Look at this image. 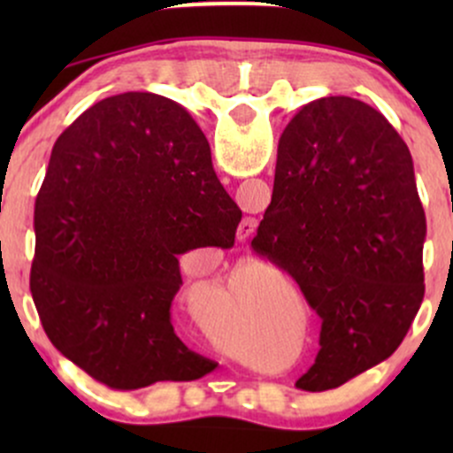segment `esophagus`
Here are the masks:
<instances>
[{"label": "esophagus", "mask_w": 453, "mask_h": 453, "mask_svg": "<svg viewBox=\"0 0 453 453\" xmlns=\"http://www.w3.org/2000/svg\"><path fill=\"white\" fill-rule=\"evenodd\" d=\"M256 227H257V219H253V217H244L241 226H238V238L244 241V238H249L253 232H256Z\"/></svg>", "instance_id": "esophagus-1"}]
</instances>
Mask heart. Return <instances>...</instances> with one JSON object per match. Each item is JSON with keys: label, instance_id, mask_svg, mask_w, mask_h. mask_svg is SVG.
Masks as SVG:
<instances>
[{"label": "heart", "instance_id": "b5f03b06", "mask_svg": "<svg viewBox=\"0 0 453 453\" xmlns=\"http://www.w3.org/2000/svg\"><path fill=\"white\" fill-rule=\"evenodd\" d=\"M197 327L217 351L244 364L256 362L264 345L257 319L244 309L236 288H221L202 300L197 309Z\"/></svg>", "mask_w": 453, "mask_h": 453}]
</instances>
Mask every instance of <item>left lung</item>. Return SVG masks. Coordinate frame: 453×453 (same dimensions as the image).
Returning a JSON list of instances; mask_svg holds the SVG:
<instances>
[{
    "instance_id": "obj_1",
    "label": "left lung",
    "mask_w": 453,
    "mask_h": 453,
    "mask_svg": "<svg viewBox=\"0 0 453 453\" xmlns=\"http://www.w3.org/2000/svg\"><path fill=\"white\" fill-rule=\"evenodd\" d=\"M424 238L413 159L388 119L347 96L300 108L251 241L321 317L315 364L296 386L339 388L398 349L424 298Z\"/></svg>"
}]
</instances>
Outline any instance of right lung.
Instances as JSON below:
<instances>
[{
	"instance_id": "obj_1",
	"label": "right lung",
	"mask_w": 453,
	"mask_h": 453,
	"mask_svg": "<svg viewBox=\"0 0 453 453\" xmlns=\"http://www.w3.org/2000/svg\"><path fill=\"white\" fill-rule=\"evenodd\" d=\"M242 211L180 104L129 91L55 142L35 200L29 288L50 342L117 389L194 381L217 364L174 334L179 256L230 249Z\"/></svg>"
}]
</instances>
